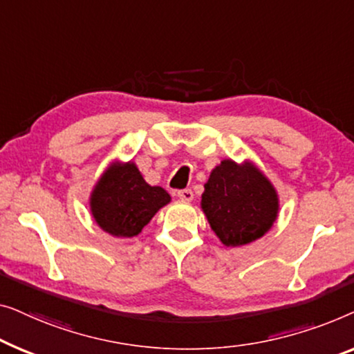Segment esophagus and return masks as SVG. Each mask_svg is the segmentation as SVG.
Wrapping results in <instances>:
<instances>
[{
	"label": "esophagus",
	"instance_id": "34e87169",
	"mask_svg": "<svg viewBox=\"0 0 354 354\" xmlns=\"http://www.w3.org/2000/svg\"><path fill=\"white\" fill-rule=\"evenodd\" d=\"M176 196H178V198H181L183 202H191L194 198V194L191 189H181V191L176 192Z\"/></svg>",
	"mask_w": 354,
	"mask_h": 354
}]
</instances>
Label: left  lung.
Returning <instances> with one entry per match:
<instances>
[{"instance_id":"left-lung-1","label":"left lung","mask_w":354,"mask_h":354,"mask_svg":"<svg viewBox=\"0 0 354 354\" xmlns=\"http://www.w3.org/2000/svg\"><path fill=\"white\" fill-rule=\"evenodd\" d=\"M202 210L226 247L247 245L274 225L279 197L274 186L252 162L223 160L210 173Z\"/></svg>"}]
</instances>
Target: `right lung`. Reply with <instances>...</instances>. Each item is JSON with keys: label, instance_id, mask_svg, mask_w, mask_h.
Segmentation results:
<instances>
[{"label": "right lung", "instance_id": "1", "mask_svg": "<svg viewBox=\"0 0 354 354\" xmlns=\"http://www.w3.org/2000/svg\"><path fill=\"white\" fill-rule=\"evenodd\" d=\"M170 201L165 189L144 181L133 162H115L99 178L89 207L102 231L115 237H134Z\"/></svg>", "mask_w": 354, "mask_h": 354}]
</instances>
